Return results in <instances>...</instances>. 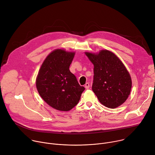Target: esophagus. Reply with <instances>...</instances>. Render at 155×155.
<instances>
[{
	"mask_svg": "<svg viewBox=\"0 0 155 155\" xmlns=\"http://www.w3.org/2000/svg\"><path fill=\"white\" fill-rule=\"evenodd\" d=\"M90 83H86L85 84H84V87L86 88V89H89L90 88Z\"/></svg>",
	"mask_w": 155,
	"mask_h": 155,
	"instance_id": "obj_1",
	"label": "esophagus"
}]
</instances>
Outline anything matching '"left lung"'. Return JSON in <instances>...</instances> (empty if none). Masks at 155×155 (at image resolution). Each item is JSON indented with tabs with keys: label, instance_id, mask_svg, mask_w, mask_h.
I'll return each instance as SVG.
<instances>
[{
	"label": "left lung",
	"instance_id": "8db88e82",
	"mask_svg": "<svg viewBox=\"0 0 155 155\" xmlns=\"http://www.w3.org/2000/svg\"><path fill=\"white\" fill-rule=\"evenodd\" d=\"M85 54L94 64L92 90L99 102L110 108L123 104L132 86L130 75L123 62L108 50H101L97 54Z\"/></svg>",
	"mask_w": 155,
	"mask_h": 155
}]
</instances>
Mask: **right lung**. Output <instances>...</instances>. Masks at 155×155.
<instances>
[{
    "label": "right lung",
    "mask_w": 155,
    "mask_h": 155,
    "mask_svg": "<svg viewBox=\"0 0 155 155\" xmlns=\"http://www.w3.org/2000/svg\"><path fill=\"white\" fill-rule=\"evenodd\" d=\"M75 53L58 49L43 62L36 80V86L41 98L51 107L69 111L78 103L84 87L71 72L70 65Z\"/></svg>",
    "instance_id": "right-lung-1"
}]
</instances>
